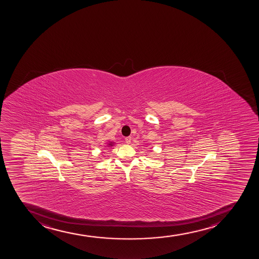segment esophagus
Segmentation results:
<instances>
[{"instance_id": "esophagus-1", "label": "esophagus", "mask_w": 259, "mask_h": 259, "mask_svg": "<svg viewBox=\"0 0 259 259\" xmlns=\"http://www.w3.org/2000/svg\"><path fill=\"white\" fill-rule=\"evenodd\" d=\"M131 140H132V138H131V136H128V137H126V138H125L126 143H127V144H131Z\"/></svg>"}]
</instances>
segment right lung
<instances>
[{"label":"right lung","mask_w":259,"mask_h":259,"mask_svg":"<svg viewBox=\"0 0 259 259\" xmlns=\"http://www.w3.org/2000/svg\"><path fill=\"white\" fill-rule=\"evenodd\" d=\"M113 144H114V143H113V142H110V143H108V146H107V147H112V146H113Z\"/></svg>","instance_id":"right-lung-1"}]
</instances>
